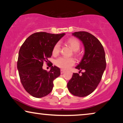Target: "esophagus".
<instances>
[{
  "label": "esophagus",
  "mask_w": 123,
  "mask_h": 123,
  "mask_svg": "<svg viewBox=\"0 0 123 123\" xmlns=\"http://www.w3.org/2000/svg\"><path fill=\"white\" fill-rule=\"evenodd\" d=\"M65 72V70H64V69H61V70H60V73H61V74H63Z\"/></svg>",
  "instance_id": "1"
}]
</instances>
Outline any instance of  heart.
Segmentation results:
<instances>
[{
	"label": "heart",
	"mask_w": 123,
	"mask_h": 123,
	"mask_svg": "<svg viewBox=\"0 0 123 123\" xmlns=\"http://www.w3.org/2000/svg\"><path fill=\"white\" fill-rule=\"evenodd\" d=\"M67 43L69 45L72 50L74 51H77L80 48V43L77 39L74 38H70L67 40ZM60 50V43H57L53 47L52 53L54 56L58 55ZM74 59L72 58H65V57H60L55 60V64L57 67L60 68L67 69L74 64Z\"/></svg>",
	"instance_id": "b5f03b06"
}]
</instances>
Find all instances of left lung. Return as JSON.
I'll return each instance as SVG.
<instances>
[{"label": "left lung", "mask_w": 123, "mask_h": 123, "mask_svg": "<svg viewBox=\"0 0 123 123\" xmlns=\"http://www.w3.org/2000/svg\"><path fill=\"white\" fill-rule=\"evenodd\" d=\"M72 36L83 43L85 54L81 61L75 68L79 73L84 70L82 75L73 73L67 84V87L72 95L85 97L92 93L101 80L105 71V53L100 41L91 33L85 31L75 32Z\"/></svg>", "instance_id": "obj_1"}]
</instances>
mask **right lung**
Returning a JSON list of instances; mask_svg holds the SVG:
<instances>
[{"label":"right lung","mask_w":123,"mask_h":123,"mask_svg":"<svg viewBox=\"0 0 123 123\" xmlns=\"http://www.w3.org/2000/svg\"><path fill=\"white\" fill-rule=\"evenodd\" d=\"M65 35L33 33L20 48L17 62L19 78L25 90L32 96L41 98L53 90L54 80L60 75V68L54 65L47 72L43 69V63L49 62L54 46Z\"/></svg>","instance_id":"add662e5"}]
</instances>
